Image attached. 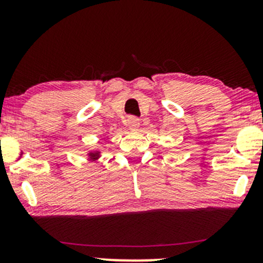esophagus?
Returning <instances> with one entry per match:
<instances>
[{
	"mask_svg": "<svg viewBox=\"0 0 263 263\" xmlns=\"http://www.w3.org/2000/svg\"><path fill=\"white\" fill-rule=\"evenodd\" d=\"M127 126L131 129H136L138 128V126H140V120L137 119L136 116H128L127 119Z\"/></svg>",
	"mask_w": 263,
	"mask_h": 263,
	"instance_id": "esophagus-1",
	"label": "esophagus"
}]
</instances>
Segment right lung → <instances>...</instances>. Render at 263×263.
I'll return each instance as SVG.
<instances>
[{
    "mask_svg": "<svg viewBox=\"0 0 263 263\" xmlns=\"http://www.w3.org/2000/svg\"><path fill=\"white\" fill-rule=\"evenodd\" d=\"M90 156H91V157H98V153H90Z\"/></svg>",
    "mask_w": 263,
    "mask_h": 263,
    "instance_id": "right-lung-1",
    "label": "right lung"
}]
</instances>
